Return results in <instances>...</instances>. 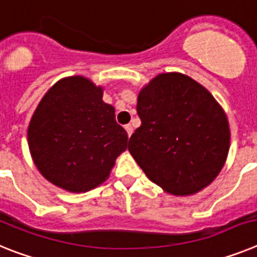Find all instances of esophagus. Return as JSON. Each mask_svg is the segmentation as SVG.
Here are the masks:
<instances>
[{"label": "esophagus", "mask_w": 257, "mask_h": 257, "mask_svg": "<svg viewBox=\"0 0 257 257\" xmlns=\"http://www.w3.org/2000/svg\"><path fill=\"white\" fill-rule=\"evenodd\" d=\"M125 131H126V133H128L129 137H131V135L133 133V126H132L131 124H128V125H125Z\"/></svg>", "instance_id": "obj_1"}]
</instances>
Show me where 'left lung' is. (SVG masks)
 Here are the masks:
<instances>
[{
    "instance_id": "8db88e82",
    "label": "left lung",
    "mask_w": 257,
    "mask_h": 257,
    "mask_svg": "<svg viewBox=\"0 0 257 257\" xmlns=\"http://www.w3.org/2000/svg\"><path fill=\"white\" fill-rule=\"evenodd\" d=\"M141 126L128 150L151 181L175 195L202 190L220 173L230 142L215 98L182 73H162L138 95Z\"/></svg>"
}]
</instances>
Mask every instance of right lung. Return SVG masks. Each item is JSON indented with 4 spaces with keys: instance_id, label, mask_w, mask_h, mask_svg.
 Segmentation results:
<instances>
[{
    "instance_id": "add662e5",
    "label": "right lung",
    "mask_w": 257,
    "mask_h": 257,
    "mask_svg": "<svg viewBox=\"0 0 257 257\" xmlns=\"http://www.w3.org/2000/svg\"><path fill=\"white\" fill-rule=\"evenodd\" d=\"M102 88L81 76L58 81L28 126V145L42 176L68 191L85 193L106 181L128 144Z\"/></svg>"
}]
</instances>
